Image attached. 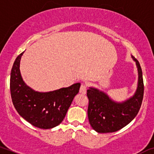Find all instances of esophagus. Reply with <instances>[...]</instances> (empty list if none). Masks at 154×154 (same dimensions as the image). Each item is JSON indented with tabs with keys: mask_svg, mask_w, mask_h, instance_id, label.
I'll list each match as a JSON object with an SVG mask.
<instances>
[{
	"mask_svg": "<svg viewBox=\"0 0 154 154\" xmlns=\"http://www.w3.org/2000/svg\"><path fill=\"white\" fill-rule=\"evenodd\" d=\"M86 91H87V85H86L85 84H82L80 86V92L82 94H85Z\"/></svg>",
	"mask_w": 154,
	"mask_h": 154,
	"instance_id": "34e87169",
	"label": "esophagus"
}]
</instances>
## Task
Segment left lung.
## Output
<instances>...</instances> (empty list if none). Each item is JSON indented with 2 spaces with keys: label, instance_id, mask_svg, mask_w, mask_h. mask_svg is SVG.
<instances>
[{
  "label": "left lung",
  "instance_id": "left-lung-1",
  "mask_svg": "<svg viewBox=\"0 0 154 154\" xmlns=\"http://www.w3.org/2000/svg\"><path fill=\"white\" fill-rule=\"evenodd\" d=\"M138 70V84L132 97L123 102H116L105 93L90 88L87 91L89 103L88 116L91 127L99 133L115 132L129 124L139 112L144 94L143 72L134 57Z\"/></svg>",
  "mask_w": 154,
  "mask_h": 154
}]
</instances>
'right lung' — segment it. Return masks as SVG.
<instances>
[{
    "label": "right lung",
    "instance_id": "1",
    "mask_svg": "<svg viewBox=\"0 0 154 154\" xmlns=\"http://www.w3.org/2000/svg\"><path fill=\"white\" fill-rule=\"evenodd\" d=\"M23 52L17 57L11 71L10 91L13 104L20 116L30 124L40 129H52L63 121L74 97L78 94L80 83L46 93L33 91L25 83L20 74Z\"/></svg>",
    "mask_w": 154,
    "mask_h": 154
}]
</instances>
